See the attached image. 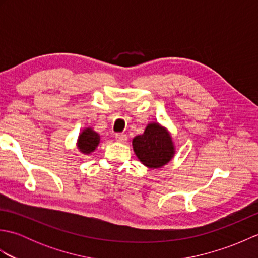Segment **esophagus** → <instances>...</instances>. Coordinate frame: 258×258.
I'll use <instances>...</instances> for the list:
<instances>
[{"instance_id":"esophagus-1","label":"esophagus","mask_w":258,"mask_h":258,"mask_svg":"<svg viewBox=\"0 0 258 258\" xmlns=\"http://www.w3.org/2000/svg\"><path fill=\"white\" fill-rule=\"evenodd\" d=\"M115 139H116V141L122 142V143H124V142L127 141V135L122 134V133H118V134L115 135Z\"/></svg>"}]
</instances>
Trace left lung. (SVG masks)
Wrapping results in <instances>:
<instances>
[{
    "instance_id": "left-lung-1",
    "label": "left lung",
    "mask_w": 258,
    "mask_h": 258,
    "mask_svg": "<svg viewBox=\"0 0 258 258\" xmlns=\"http://www.w3.org/2000/svg\"><path fill=\"white\" fill-rule=\"evenodd\" d=\"M132 145L139 161L150 169L167 165L176 153L171 132L158 122L147 124L144 133L133 139Z\"/></svg>"
}]
</instances>
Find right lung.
<instances>
[{
  "label": "right lung",
  "instance_id": "1",
  "mask_svg": "<svg viewBox=\"0 0 258 258\" xmlns=\"http://www.w3.org/2000/svg\"><path fill=\"white\" fill-rule=\"evenodd\" d=\"M101 142V136L95 132L91 126L85 127L81 131L78 141H76V147L84 155H90L96 150Z\"/></svg>",
  "mask_w": 258,
  "mask_h": 258
}]
</instances>
